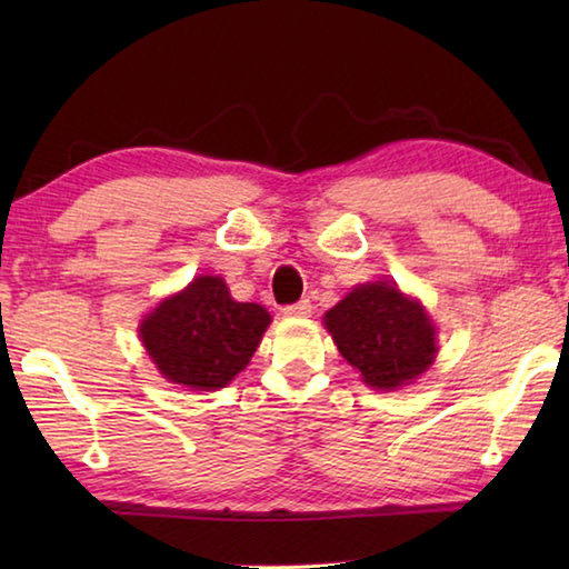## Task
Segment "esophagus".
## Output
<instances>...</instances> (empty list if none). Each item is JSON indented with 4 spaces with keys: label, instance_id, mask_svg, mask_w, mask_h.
Returning <instances> with one entry per match:
<instances>
[{
    "label": "esophagus",
    "instance_id": "34e87169",
    "mask_svg": "<svg viewBox=\"0 0 569 569\" xmlns=\"http://www.w3.org/2000/svg\"><path fill=\"white\" fill-rule=\"evenodd\" d=\"M311 311H313V306H311V301H308V298L283 308V313L291 316V319H303V316H311Z\"/></svg>",
    "mask_w": 569,
    "mask_h": 569
}]
</instances>
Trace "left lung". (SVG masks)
<instances>
[{"label": "left lung", "mask_w": 569, "mask_h": 569, "mask_svg": "<svg viewBox=\"0 0 569 569\" xmlns=\"http://www.w3.org/2000/svg\"><path fill=\"white\" fill-rule=\"evenodd\" d=\"M323 323L339 353L373 389L407 387L435 363V323L417 298L403 296L397 283L373 281L351 288L343 301L326 311Z\"/></svg>", "instance_id": "obj_1"}]
</instances>
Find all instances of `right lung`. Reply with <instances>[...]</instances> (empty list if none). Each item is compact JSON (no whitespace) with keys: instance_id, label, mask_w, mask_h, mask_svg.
I'll list each match as a JSON object with an SVG mask.
<instances>
[{"instance_id":"obj_1","label":"right lung","mask_w":569,"mask_h":569,"mask_svg":"<svg viewBox=\"0 0 569 569\" xmlns=\"http://www.w3.org/2000/svg\"><path fill=\"white\" fill-rule=\"evenodd\" d=\"M271 313L230 298L220 276H198L142 319L140 339L162 379L192 391L233 381L256 353Z\"/></svg>"}]
</instances>
